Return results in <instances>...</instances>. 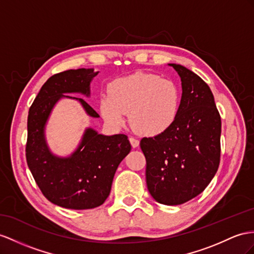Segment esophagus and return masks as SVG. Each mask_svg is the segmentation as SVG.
Wrapping results in <instances>:
<instances>
[{
    "label": "esophagus",
    "instance_id": "34e87169",
    "mask_svg": "<svg viewBox=\"0 0 254 254\" xmlns=\"http://www.w3.org/2000/svg\"><path fill=\"white\" fill-rule=\"evenodd\" d=\"M129 142H131V145L133 148H137L139 146V140L136 139L135 137H129Z\"/></svg>",
    "mask_w": 254,
    "mask_h": 254
}]
</instances>
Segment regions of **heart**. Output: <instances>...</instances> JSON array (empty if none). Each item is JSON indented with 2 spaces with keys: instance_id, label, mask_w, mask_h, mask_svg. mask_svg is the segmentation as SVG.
Instances as JSON below:
<instances>
[{
  "instance_id": "b5f03b06",
  "label": "heart",
  "mask_w": 254,
  "mask_h": 254,
  "mask_svg": "<svg viewBox=\"0 0 254 254\" xmlns=\"http://www.w3.org/2000/svg\"><path fill=\"white\" fill-rule=\"evenodd\" d=\"M180 104V90L174 81L154 74L136 73L110 83L100 109L103 118L114 127L125 125L129 113V121L136 131L158 136L175 125Z\"/></svg>"
}]
</instances>
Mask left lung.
I'll return each mask as SVG.
<instances>
[{
  "label": "left lung",
  "mask_w": 254,
  "mask_h": 254,
  "mask_svg": "<svg viewBox=\"0 0 254 254\" xmlns=\"http://www.w3.org/2000/svg\"><path fill=\"white\" fill-rule=\"evenodd\" d=\"M181 79L178 118L167 132L144 137L146 181L160 204L180 205L209 185L220 163L221 117L208 84L192 70L168 64Z\"/></svg>",
  "instance_id": "8db88e82"
}]
</instances>
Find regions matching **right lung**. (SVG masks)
Instances as JSON below:
<instances>
[{"instance_id": "add662e5", "label": "right lung", "mask_w": 254, "mask_h": 254, "mask_svg": "<svg viewBox=\"0 0 254 254\" xmlns=\"http://www.w3.org/2000/svg\"><path fill=\"white\" fill-rule=\"evenodd\" d=\"M99 74L93 68L68 69L51 76L32 104L28 116L25 157L35 183L53 204L67 209H91L101 206L112 189L115 173L131 151L125 134L106 136L88 127L80 144L69 157H58L50 151L45 127L56 104L63 97L76 100L93 118L99 114L80 97L90 95V83Z\"/></svg>"}]
</instances>
